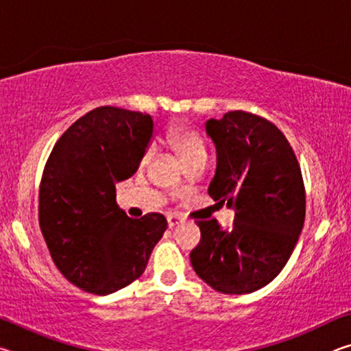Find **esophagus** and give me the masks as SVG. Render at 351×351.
I'll use <instances>...</instances> for the list:
<instances>
[{
    "label": "esophagus",
    "mask_w": 351,
    "mask_h": 351,
    "mask_svg": "<svg viewBox=\"0 0 351 351\" xmlns=\"http://www.w3.org/2000/svg\"><path fill=\"white\" fill-rule=\"evenodd\" d=\"M167 223H169L170 228H175L176 224L182 223V219H181L180 217H176V215H169V217H167Z\"/></svg>",
    "instance_id": "1"
}]
</instances>
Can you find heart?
<instances>
[{
    "instance_id": "obj_1",
    "label": "heart",
    "mask_w": 351,
    "mask_h": 351,
    "mask_svg": "<svg viewBox=\"0 0 351 351\" xmlns=\"http://www.w3.org/2000/svg\"><path fill=\"white\" fill-rule=\"evenodd\" d=\"M167 142L173 147V150L180 154L184 162L198 154H206L204 141L198 132L186 125L170 127L167 132ZM153 156V148H148L144 154V161H148Z\"/></svg>"
}]
</instances>
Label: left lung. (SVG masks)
I'll return each instance as SVG.
<instances>
[{"mask_svg": "<svg viewBox=\"0 0 351 351\" xmlns=\"http://www.w3.org/2000/svg\"><path fill=\"white\" fill-rule=\"evenodd\" d=\"M217 147L209 195L235 209L229 230L217 219L201 230L190 261L199 278L223 294H249L287 265L305 221V187L294 150L274 123L246 111L209 119Z\"/></svg>", "mask_w": 351, "mask_h": 351, "instance_id": "8db88e82", "label": "left lung"}]
</instances>
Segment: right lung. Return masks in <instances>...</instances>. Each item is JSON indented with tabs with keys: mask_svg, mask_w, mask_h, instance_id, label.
<instances>
[{
	"mask_svg": "<svg viewBox=\"0 0 351 351\" xmlns=\"http://www.w3.org/2000/svg\"><path fill=\"white\" fill-rule=\"evenodd\" d=\"M152 134V116L99 106L75 121L47 158L41 234L58 271L86 293L106 295L139 278L167 229L161 213L130 218L116 203V184L136 173Z\"/></svg>",
	"mask_w": 351,
	"mask_h": 351,
	"instance_id": "add662e5",
	"label": "right lung"
}]
</instances>
